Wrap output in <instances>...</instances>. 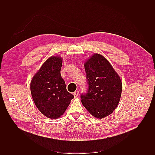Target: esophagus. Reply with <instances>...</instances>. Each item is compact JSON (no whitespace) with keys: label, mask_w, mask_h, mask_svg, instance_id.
<instances>
[{"label":"esophagus","mask_w":155,"mask_h":155,"mask_svg":"<svg viewBox=\"0 0 155 155\" xmlns=\"http://www.w3.org/2000/svg\"><path fill=\"white\" fill-rule=\"evenodd\" d=\"M73 94H74V98H77L78 97V91H75Z\"/></svg>","instance_id":"esophagus-1"}]
</instances>
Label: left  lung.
I'll use <instances>...</instances> for the list:
<instances>
[{
	"label": "left lung",
	"mask_w": 155,
	"mask_h": 155,
	"mask_svg": "<svg viewBox=\"0 0 155 155\" xmlns=\"http://www.w3.org/2000/svg\"><path fill=\"white\" fill-rule=\"evenodd\" d=\"M88 91L82 94L81 102L96 118L110 115L119 103L122 82L117 72L103 56L94 54L84 63Z\"/></svg>",
	"instance_id": "left-lung-1"
}]
</instances>
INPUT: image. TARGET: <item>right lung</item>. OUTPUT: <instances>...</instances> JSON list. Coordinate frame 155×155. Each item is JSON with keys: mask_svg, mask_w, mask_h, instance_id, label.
Here are the masks:
<instances>
[{"mask_svg": "<svg viewBox=\"0 0 155 155\" xmlns=\"http://www.w3.org/2000/svg\"><path fill=\"white\" fill-rule=\"evenodd\" d=\"M62 64L61 57H51L31 82V92L36 107L51 119H57L62 115L74 98L67 91L65 82L61 77Z\"/></svg>", "mask_w": 155, "mask_h": 155, "instance_id": "add662e5", "label": "right lung"}]
</instances>
